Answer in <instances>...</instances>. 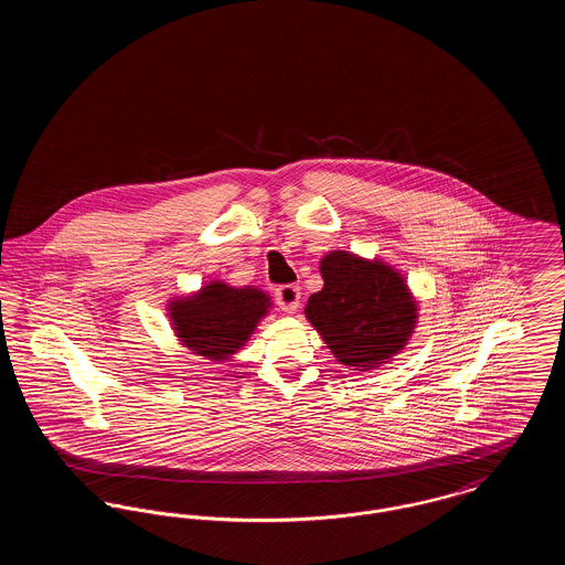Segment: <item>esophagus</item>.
<instances>
[{
  "label": "esophagus",
  "instance_id": "34e87169",
  "mask_svg": "<svg viewBox=\"0 0 565 565\" xmlns=\"http://www.w3.org/2000/svg\"><path fill=\"white\" fill-rule=\"evenodd\" d=\"M275 296H277V305L281 307V311L296 313V309H298V305H300V288H298V286H295V284L279 286V288L275 290Z\"/></svg>",
  "mask_w": 565,
  "mask_h": 565
}]
</instances>
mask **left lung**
Returning a JSON list of instances; mask_svg holds the SVG:
<instances>
[{
    "label": "left lung",
    "instance_id": "obj_1",
    "mask_svg": "<svg viewBox=\"0 0 565 565\" xmlns=\"http://www.w3.org/2000/svg\"><path fill=\"white\" fill-rule=\"evenodd\" d=\"M323 288L309 296L305 318L337 362L371 373L408 345L419 302L403 273L381 258L332 249L320 260Z\"/></svg>",
    "mask_w": 565,
    "mask_h": 565
}]
</instances>
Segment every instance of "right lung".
Here are the masks:
<instances>
[{
    "instance_id": "obj_1",
    "label": "right lung",
    "mask_w": 565,
    "mask_h": 565,
    "mask_svg": "<svg viewBox=\"0 0 565 565\" xmlns=\"http://www.w3.org/2000/svg\"><path fill=\"white\" fill-rule=\"evenodd\" d=\"M270 309L273 300L260 288H235L222 279L167 302L169 323L180 345L215 364L243 350Z\"/></svg>"
}]
</instances>
